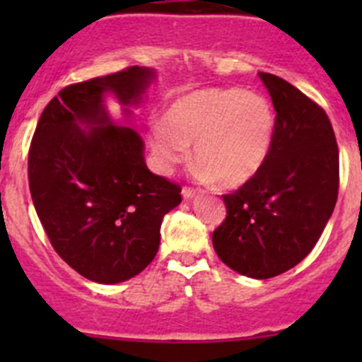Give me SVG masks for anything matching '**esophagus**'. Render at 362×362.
<instances>
[{"label": "esophagus", "mask_w": 362, "mask_h": 362, "mask_svg": "<svg viewBox=\"0 0 362 362\" xmlns=\"http://www.w3.org/2000/svg\"><path fill=\"white\" fill-rule=\"evenodd\" d=\"M196 196V191L194 189H191V187H184L182 189V198L184 199H192Z\"/></svg>", "instance_id": "esophagus-1"}]
</instances>
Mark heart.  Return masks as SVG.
<instances>
[{
	"mask_svg": "<svg viewBox=\"0 0 362 362\" xmlns=\"http://www.w3.org/2000/svg\"><path fill=\"white\" fill-rule=\"evenodd\" d=\"M276 115L261 94L199 89L177 98L152 129L151 148L163 173L192 158L203 180L240 187L261 171L275 140Z\"/></svg>",
	"mask_w": 362,
	"mask_h": 362,
	"instance_id": "heart-1",
	"label": "heart"
}]
</instances>
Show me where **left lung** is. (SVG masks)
<instances>
[{
  "mask_svg": "<svg viewBox=\"0 0 362 362\" xmlns=\"http://www.w3.org/2000/svg\"><path fill=\"white\" fill-rule=\"evenodd\" d=\"M276 112L272 152L252 180L224 194L211 235L218 259L250 279L294 268L319 242L338 199L339 156L326 112L272 73H259Z\"/></svg>",
  "mask_w": 362,
  "mask_h": 362,
  "instance_id": "1",
  "label": "left lung"
}]
</instances>
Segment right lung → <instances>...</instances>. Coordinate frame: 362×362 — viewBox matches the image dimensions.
Returning <instances> with one entry per match:
<instances>
[{
    "mask_svg": "<svg viewBox=\"0 0 362 362\" xmlns=\"http://www.w3.org/2000/svg\"><path fill=\"white\" fill-rule=\"evenodd\" d=\"M156 71L131 66L59 90L43 110L28 158L29 191L59 257L98 284H119L156 257L163 217L180 187L145 164L144 140L113 122V96L131 122Z\"/></svg>",
    "mask_w": 362,
    "mask_h": 362,
    "instance_id": "add662e5",
    "label": "right lung"
}]
</instances>
